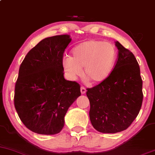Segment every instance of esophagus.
<instances>
[{
	"label": "esophagus",
	"mask_w": 155,
	"mask_h": 155,
	"mask_svg": "<svg viewBox=\"0 0 155 155\" xmlns=\"http://www.w3.org/2000/svg\"><path fill=\"white\" fill-rule=\"evenodd\" d=\"M86 89H85V87H81V94H85L86 93Z\"/></svg>",
	"instance_id": "esophagus-1"
}]
</instances>
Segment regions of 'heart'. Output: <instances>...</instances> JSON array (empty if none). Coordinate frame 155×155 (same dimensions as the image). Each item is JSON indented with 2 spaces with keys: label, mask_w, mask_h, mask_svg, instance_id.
<instances>
[{
  "label": "heart",
  "mask_w": 155,
  "mask_h": 155,
  "mask_svg": "<svg viewBox=\"0 0 155 155\" xmlns=\"http://www.w3.org/2000/svg\"><path fill=\"white\" fill-rule=\"evenodd\" d=\"M72 57H63L62 64L68 79H76L82 74L93 84H99L109 77L117 60V47L104 41H85L71 51Z\"/></svg>",
  "instance_id": "1"
}]
</instances>
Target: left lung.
Returning a JSON list of instances; mask_svg holds the SVG:
<instances>
[{"label": "left lung", "mask_w": 155, "mask_h": 155, "mask_svg": "<svg viewBox=\"0 0 155 155\" xmlns=\"http://www.w3.org/2000/svg\"><path fill=\"white\" fill-rule=\"evenodd\" d=\"M118 58L107 79L87 91L90 119L96 130L104 133L123 131L139 113L143 101L140 67L134 54L119 41Z\"/></svg>", "instance_id": "8db88e82"}]
</instances>
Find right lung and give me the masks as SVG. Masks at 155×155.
<instances>
[{"label": "right lung", "instance_id": "right-lung-1", "mask_svg": "<svg viewBox=\"0 0 155 155\" xmlns=\"http://www.w3.org/2000/svg\"><path fill=\"white\" fill-rule=\"evenodd\" d=\"M69 35L48 37L23 60L15 84V106L27 128L54 135L64 127L68 109L81 95L80 85L64 78L63 53Z\"/></svg>", "mask_w": 155, "mask_h": 155}]
</instances>
